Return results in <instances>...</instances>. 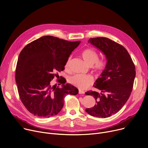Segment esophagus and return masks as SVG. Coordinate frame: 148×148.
<instances>
[{
    "label": "esophagus",
    "mask_w": 148,
    "mask_h": 148,
    "mask_svg": "<svg viewBox=\"0 0 148 148\" xmlns=\"http://www.w3.org/2000/svg\"><path fill=\"white\" fill-rule=\"evenodd\" d=\"M79 94H85V92L84 91V90H79Z\"/></svg>",
    "instance_id": "1"
}]
</instances>
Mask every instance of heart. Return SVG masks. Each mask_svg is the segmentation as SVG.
Wrapping results in <instances>:
<instances>
[{"mask_svg":"<svg viewBox=\"0 0 148 148\" xmlns=\"http://www.w3.org/2000/svg\"><path fill=\"white\" fill-rule=\"evenodd\" d=\"M82 56L85 62L90 66H92L98 72H101L105 67V62L103 60H98V53L92 49H87L83 51ZM71 60V57L68 58L65 67L69 66ZM68 81L72 85L79 89H84L89 87L93 83V79L91 76L76 74L69 77Z\"/></svg>","mask_w":148,"mask_h":148,"instance_id":"obj_1","label":"heart"}]
</instances>
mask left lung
I'll return each mask as SVG.
<instances>
[{
    "label": "left lung",
    "mask_w": 148,
    "mask_h": 148,
    "mask_svg": "<svg viewBox=\"0 0 148 148\" xmlns=\"http://www.w3.org/2000/svg\"><path fill=\"white\" fill-rule=\"evenodd\" d=\"M88 42L103 53L107 63L94 86L101 92L88 91L97 104L86 112L94 117L106 118L117 113L126 104L133 89L135 66L127 50L106 37L90 38Z\"/></svg>",
    "instance_id": "left-lung-1"
}]
</instances>
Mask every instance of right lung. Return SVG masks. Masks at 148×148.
Segmentation results:
<instances>
[{
	"label": "right lung",
	"mask_w": 148,
	"mask_h": 148,
	"mask_svg": "<svg viewBox=\"0 0 148 148\" xmlns=\"http://www.w3.org/2000/svg\"><path fill=\"white\" fill-rule=\"evenodd\" d=\"M81 41H68L53 36L36 40L21 51L16 68L15 79L22 104L34 116L50 117L58 114L67 94L77 95L78 89L58 80L62 88L51 86L56 72L64 69L72 52Z\"/></svg>",
	"instance_id": "1"
}]
</instances>
